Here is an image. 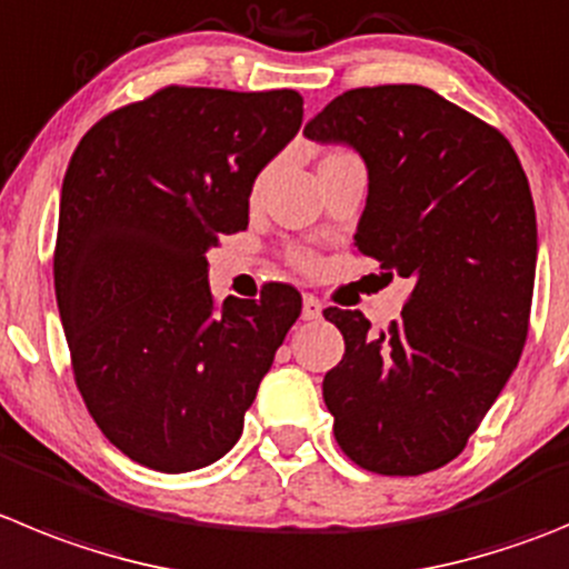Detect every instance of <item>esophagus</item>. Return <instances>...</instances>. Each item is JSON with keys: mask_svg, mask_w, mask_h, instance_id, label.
Wrapping results in <instances>:
<instances>
[{"mask_svg": "<svg viewBox=\"0 0 569 569\" xmlns=\"http://www.w3.org/2000/svg\"><path fill=\"white\" fill-rule=\"evenodd\" d=\"M301 319L305 321L321 319V301L312 293H305V299H301Z\"/></svg>", "mask_w": 569, "mask_h": 569, "instance_id": "1", "label": "esophagus"}]
</instances>
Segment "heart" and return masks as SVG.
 Masks as SVG:
<instances>
[{
    "label": "heart",
    "mask_w": 569,
    "mask_h": 569,
    "mask_svg": "<svg viewBox=\"0 0 569 569\" xmlns=\"http://www.w3.org/2000/svg\"><path fill=\"white\" fill-rule=\"evenodd\" d=\"M349 149H343V146H330V149H327L325 154H321V160H319V169L321 166H327V163H336V160H341V158H349ZM264 186V174H259L257 177V186H253V194H259V189H262ZM293 262L299 264L301 270H312L316 268V257H312V253H307V250H296L293 253Z\"/></svg>",
    "instance_id": "obj_1"
}]
</instances>
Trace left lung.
<instances>
[{"mask_svg":"<svg viewBox=\"0 0 569 569\" xmlns=\"http://www.w3.org/2000/svg\"><path fill=\"white\" fill-rule=\"evenodd\" d=\"M305 134L361 154L369 194L356 248L411 281L387 330L358 310H325L347 347L325 375L336 440L383 477L437 471L460 457L528 341V177L499 129L417 83L343 92Z\"/></svg>","mask_w":569,"mask_h":569,"instance_id":"1","label":"left lung"}]
</instances>
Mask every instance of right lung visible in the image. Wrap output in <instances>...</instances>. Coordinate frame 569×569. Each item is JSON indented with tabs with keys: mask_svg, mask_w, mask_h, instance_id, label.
Returning <instances> with one entry per match:
<instances>
[{
	"mask_svg": "<svg viewBox=\"0 0 569 569\" xmlns=\"http://www.w3.org/2000/svg\"><path fill=\"white\" fill-rule=\"evenodd\" d=\"M301 114L296 90L171 83L103 114L72 152L56 301L83 403L140 466L182 473L226 457L299 319L290 284L217 305L206 250L248 228L253 180Z\"/></svg>",
	"mask_w": 569,
	"mask_h": 569,
	"instance_id": "add662e5",
	"label": "right lung"
}]
</instances>
